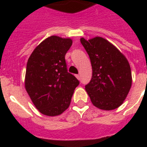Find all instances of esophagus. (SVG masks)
<instances>
[{"label": "esophagus", "instance_id": "esophagus-1", "mask_svg": "<svg viewBox=\"0 0 147 147\" xmlns=\"http://www.w3.org/2000/svg\"><path fill=\"white\" fill-rule=\"evenodd\" d=\"M76 77L77 79H78L79 80H80V75H76Z\"/></svg>", "mask_w": 147, "mask_h": 147}]
</instances>
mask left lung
Returning a JSON list of instances; mask_svg holds the SVG:
<instances>
[{
    "label": "left lung",
    "instance_id": "obj_1",
    "mask_svg": "<svg viewBox=\"0 0 147 147\" xmlns=\"http://www.w3.org/2000/svg\"><path fill=\"white\" fill-rule=\"evenodd\" d=\"M80 42L89 55L92 78L85 86L92 104L102 110L120 107L131 86V67L125 56L108 40L94 37Z\"/></svg>",
    "mask_w": 147,
    "mask_h": 147
}]
</instances>
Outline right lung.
Masks as SVG:
<instances>
[{
    "label": "right lung",
    "instance_id": "obj_1",
    "mask_svg": "<svg viewBox=\"0 0 147 147\" xmlns=\"http://www.w3.org/2000/svg\"><path fill=\"white\" fill-rule=\"evenodd\" d=\"M72 45L69 38L53 35L42 41L28 59L25 89L41 113L55 117L70 105L80 82L68 73L65 54Z\"/></svg>",
    "mask_w": 147,
    "mask_h": 147
}]
</instances>
